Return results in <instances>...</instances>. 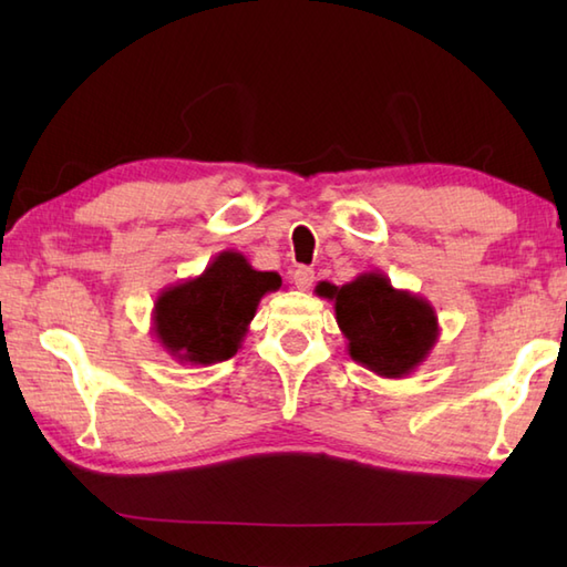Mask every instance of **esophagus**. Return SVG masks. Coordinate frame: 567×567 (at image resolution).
Returning <instances> with one entry per match:
<instances>
[{
	"label": "esophagus",
	"instance_id": "obj_1",
	"mask_svg": "<svg viewBox=\"0 0 567 567\" xmlns=\"http://www.w3.org/2000/svg\"><path fill=\"white\" fill-rule=\"evenodd\" d=\"M295 285L299 287V290H309L311 285H315V270L311 268H297L295 270Z\"/></svg>",
	"mask_w": 567,
	"mask_h": 567
}]
</instances>
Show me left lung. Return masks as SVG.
<instances>
[{
    "mask_svg": "<svg viewBox=\"0 0 567 567\" xmlns=\"http://www.w3.org/2000/svg\"><path fill=\"white\" fill-rule=\"evenodd\" d=\"M317 292L333 302L348 355L380 378L412 375L439 341L436 309L396 290L384 272H363L341 287L323 282Z\"/></svg>",
    "mask_w": 567,
    "mask_h": 567,
    "instance_id": "8db88e82",
    "label": "left lung"
}]
</instances>
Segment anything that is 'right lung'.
Listing matches in <instances>:
<instances>
[{
  "label": "right lung",
  "mask_w": 567,
  "mask_h": 567,
  "mask_svg": "<svg viewBox=\"0 0 567 567\" xmlns=\"http://www.w3.org/2000/svg\"><path fill=\"white\" fill-rule=\"evenodd\" d=\"M280 287L277 272H260L240 252L221 250L202 275L158 295L153 336L177 363H221L244 343L260 299Z\"/></svg>",
  "instance_id": "1"
}]
</instances>
